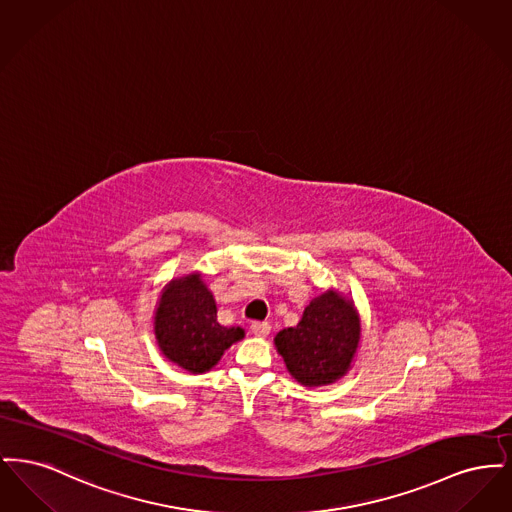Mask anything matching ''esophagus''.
Here are the masks:
<instances>
[{
  "mask_svg": "<svg viewBox=\"0 0 512 512\" xmlns=\"http://www.w3.org/2000/svg\"><path fill=\"white\" fill-rule=\"evenodd\" d=\"M251 332L257 338H267L268 334H270V324L268 322H253L251 324Z\"/></svg>",
  "mask_w": 512,
  "mask_h": 512,
  "instance_id": "esophagus-1",
  "label": "esophagus"
}]
</instances>
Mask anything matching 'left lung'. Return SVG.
I'll use <instances>...</instances> for the list:
<instances>
[{"label":"left lung","instance_id":"1","mask_svg":"<svg viewBox=\"0 0 512 512\" xmlns=\"http://www.w3.org/2000/svg\"><path fill=\"white\" fill-rule=\"evenodd\" d=\"M361 334V315L353 299L332 288L305 307L297 326L280 330L274 345L295 382L318 388L349 372Z\"/></svg>","mask_w":512,"mask_h":512}]
</instances>
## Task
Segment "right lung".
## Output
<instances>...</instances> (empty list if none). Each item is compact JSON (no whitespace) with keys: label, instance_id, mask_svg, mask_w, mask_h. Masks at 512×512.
Wrapping results in <instances>:
<instances>
[{"label":"right lung","instance_id":"right-lung-1","mask_svg":"<svg viewBox=\"0 0 512 512\" xmlns=\"http://www.w3.org/2000/svg\"><path fill=\"white\" fill-rule=\"evenodd\" d=\"M153 332L161 353L192 374L211 370L224 351L245 336L242 326H222L217 320V301L201 272L172 278L163 288Z\"/></svg>","mask_w":512,"mask_h":512}]
</instances>
